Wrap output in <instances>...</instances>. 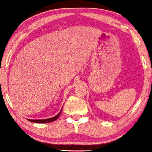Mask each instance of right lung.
Here are the masks:
<instances>
[{
  "mask_svg": "<svg viewBox=\"0 0 152 152\" xmlns=\"http://www.w3.org/2000/svg\"><path fill=\"white\" fill-rule=\"evenodd\" d=\"M61 111L62 109L61 110V112L56 115V116L53 117V118H48V119H43V120H31V119H28V121L30 122H32V123H37V124H47V123H51V122H53V121H56L59 116L61 115Z\"/></svg>",
  "mask_w": 152,
  "mask_h": 152,
  "instance_id": "1",
  "label": "right lung"
}]
</instances>
